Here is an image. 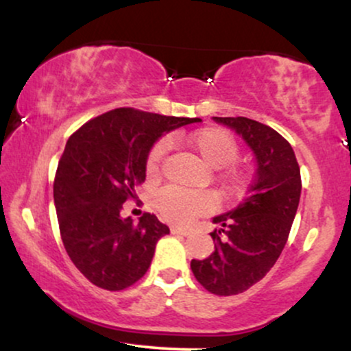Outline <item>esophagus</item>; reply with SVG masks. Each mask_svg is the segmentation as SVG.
Returning <instances> with one entry per match:
<instances>
[{
    "mask_svg": "<svg viewBox=\"0 0 351 351\" xmlns=\"http://www.w3.org/2000/svg\"><path fill=\"white\" fill-rule=\"evenodd\" d=\"M170 231H171V234H178V236H188L189 234L188 229H183V228H178V226H171Z\"/></svg>",
    "mask_w": 351,
    "mask_h": 351,
    "instance_id": "1",
    "label": "esophagus"
}]
</instances>
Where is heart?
<instances>
[{
  "label": "heart",
  "mask_w": 351,
  "mask_h": 351,
  "mask_svg": "<svg viewBox=\"0 0 351 351\" xmlns=\"http://www.w3.org/2000/svg\"><path fill=\"white\" fill-rule=\"evenodd\" d=\"M186 145L198 155L201 162L213 170L229 167L237 158V145L234 138L221 128L211 127L195 132L186 138ZM165 153H167L165 142H158L152 148L147 160L148 173L153 175L158 171ZM224 183L229 191L241 193L247 186L249 175L239 168H231L224 175ZM155 204L167 221L175 224H186L193 217L209 211L213 208V199L211 196L203 195V193H186L168 188L158 193Z\"/></svg>",
  "instance_id": "heart-1"
}]
</instances>
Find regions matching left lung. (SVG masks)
Here are the masks:
<instances>
[{"label":"left lung","mask_w":351,"mask_h":351,"mask_svg":"<svg viewBox=\"0 0 351 351\" xmlns=\"http://www.w3.org/2000/svg\"><path fill=\"white\" fill-rule=\"evenodd\" d=\"M234 130L256 158L247 198L213 217L215 251L191 261L196 280L216 295L247 291L271 271L287 243L299 208L300 168L291 143L267 125L245 117H213Z\"/></svg>","instance_id":"obj_1"}]
</instances>
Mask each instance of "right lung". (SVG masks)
I'll return each instance as SVG.
<instances>
[{
  "label": "right lung",
  "instance_id": "1",
  "mask_svg": "<svg viewBox=\"0 0 351 351\" xmlns=\"http://www.w3.org/2000/svg\"><path fill=\"white\" fill-rule=\"evenodd\" d=\"M199 119L115 108L95 117L67 140L54 180L60 236L71 261L94 285L123 291L150 267L167 224L145 213L134 224L122 204L145 181L153 145Z\"/></svg>",
  "mask_w": 351,
  "mask_h": 351
}]
</instances>
